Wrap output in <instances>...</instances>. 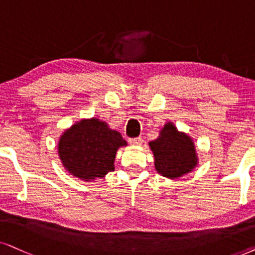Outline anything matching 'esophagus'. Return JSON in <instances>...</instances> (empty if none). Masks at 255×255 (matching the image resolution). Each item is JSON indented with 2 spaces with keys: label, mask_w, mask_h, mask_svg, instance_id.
Here are the masks:
<instances>
[{
  "label": "esophagus",
  "mask_w": 255,
  "mask_h": 255,
  "mask_svg": "<svg viewBox=\"0 0 255 255\" xmlns=\"http://www.w3.org/2000/svg\"><path fill=\"white\" fill-rule=\"evenodd\" d=\"M142 138L141 137H135V138H129V143L133 144V146H141L142 144Z\"/></svg>",
  "instance_id": "34e87169"
}]
</instances>
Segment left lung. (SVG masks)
<instances>
[{
    "label": "left lung",
    "instance_id": "1",
    "mask_svg": "<svg viewBox=\"0 0 255 255\" xmlns=\"http://www.w3.org/2000/svg\"><path fill=\"white\" fill-rule=\"evenodd\" d=\"M154 167L167 179H179L193 172L199 165V156L192 136L180 131L172 121L166 122L159 136L150 141Z\"/></svg>",
    "mask_w": 255,
    "mask_h": 255
}]
</instances>
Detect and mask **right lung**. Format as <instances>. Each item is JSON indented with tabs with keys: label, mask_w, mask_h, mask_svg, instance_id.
<instances>
[{
	"label": "right lung",
	"mask_w": 255,
	"mask_h": 255,
	"mask_svg": "<svg viewBox=\"0 0 255 255\" xmlns=\"http://www.w3.org/2000/svg\"><path fill=\"white\" fill-rule=\"evenodd\" d=\"M126 146L127 141L106 121L80 119L60 135L57 154L70 175L92 182L115 169L117 151Z\"/></svg>",
	"instance_id": "add662e5"
}]
</instances>
